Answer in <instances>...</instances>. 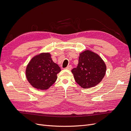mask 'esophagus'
<instances>
[{"instance_id": "esophagus-1", "label": "esophagus", "mask_w": 131, "mask_h": 131, "mask_svg": "<svg viewBox=\"0 0 131 131\" xmlns=\"http://www.w3.org/2000/svg\"><path fill=\"white\" fill-rule=\"evenodd\" d=\"M72 66H68V67H67L66 68V69H67V70H70L71 69H72Z\"/></svg>"}]
</instances>
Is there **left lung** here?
<instances>
[{
    "instance_id": "8db88e82",
    "label": "left lung",
    "mask_w": 131,
    "mask_h": 131,
    "mask_svg": "<svg viewBox=\"0 0 131 131\" xmlns=\"http://www.w3.org/2000/svg\"><path fill=\"white\" fill-rule=\"evenodd\" d=\"M106 70V66L102 58L97 53L86 50L79 54L78 67L72 72L79 85L83 89H89L101 82Z\"/></svg>"
}]
</instances>
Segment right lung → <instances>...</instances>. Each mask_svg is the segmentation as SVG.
Returning a JSON list of instances; mask_svg holds the SVG:
<instances>
[{"label": "right lung", "mask_w": 131, "mask_h": 131, "mask_svg": "<svg viewBox=\"0 0 131 131\" xmlns=\"http://www.w3.org/2000/svg\"><path fill=\"white\" fill-rule=\"evenodd\" d=\"M60 72V67L53 62L51 54L42 52L30 59L26 69V77L34 88L46 90L56 81L57 74Z\"/></svg>", "instance_id": "add662e5"}]
</instances>
